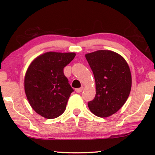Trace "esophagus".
Listing matches in <instances>:
<instances>
[{
    "instance_id": "34e87169",
    "label": "esophagus",
    "mask_w": 155,
    "mask_h": 155,
    "mask_svg": "<svg viewBox=\"0 0 155 155\" xmlns=\"http://www.w3.org/2000/svg\"><path fill=\"white\" fill-rule=\"evenodd\" d=\"M83 87H81L80 88H78V89H75V92H78V93H80L81 92H82V90H83Z\"/></svg>"
}]
</instances>
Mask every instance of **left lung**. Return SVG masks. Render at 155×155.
Returning <instances> with one entry per match:
<instances>
[{
	"mask_svg": "<svg viewBox=\"0 0 155 155\" xmlns=\"http://www.w3.org/2000/svg\"><path fill=\"white\" fill-rule=\"evenodd\" d=\"M94 74L96 95L88 102L90 111L99 117L113 115L121 108L130 94L132 78L123 56L109 50L85 54Z\"/></svg>",
	"mask_w": 155,
	"mask_h": 155,
	"instance_id": "8db88e82",
	"label": "left lung"
}]
</instances>
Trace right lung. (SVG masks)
<instances>
[{
  "label": "right lung",
  "mask_w": 155,
  "mask_h": 155,
  "mask_svg": "<svg viewBox=\"0 0 155 155\" xmlns=\"http://www.w3.org/2000/svg\"><path fill=\"white\" fill-rule=\"evenodd\" d=\"M75 53H44L34 59L25 76V92L31 108L42 117H58L66 108L73 88L63 68Z\"/></svg>",
  "instance_id": "1"
}]
</instances>
